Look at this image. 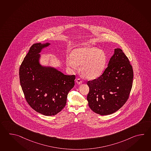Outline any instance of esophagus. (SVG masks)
I'll list each match as a JSON object with an SVG mask.
<instances>
[{"label": "esophagus", "mask_w": 151, "mask_h": 151, "mask_svg": "<svg viewBox=\"0 0 151 151\" xmlns=\"http://www.w3.org/2000/svg\"><path fill=\"white\" fill-rule=\"evenodd\" d=\"M76 83H77L78 84H81L82 83V81L81 80L80 78H78V79H77V80H76Z\"/></svg>", "instance_id": "obj_1"}]
</instances>
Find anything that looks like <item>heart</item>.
I'll use <instances>...</instances> for the list:
<instances>
[{
  "mask_svg": "<svg viewBox=\"0 0 151 151\" xmlns=\"http://www.w3.org/2000/svg\"><path fill=\"white\" fill-rule=\"evenodd\" d=\"M70 59L67 60V65L75 69L81 65L80 71L85 78L93 80L99 77L104 69L106 56L101 49L90 46L75 48L71 52Z\"/></svg>",
  "mask_w": 151,
  "mask_h": 151,
  "instance_id": "obj_1",
  "label": "heart"
}]
</instances>
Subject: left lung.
Listing matches in <instances>:
<instances>
[{
	"instance_id": "left-lung-1",
	"label": "left lung",
	"mask_w": 151,
	"mask_h": 151,
	"mask_svg": "<svg viewBox=\"0 0 151 151\" xmlns=\"http://www.w3.org/2000/svg\"><path fill=\"white\" fill-rule=\"evenodd\" d=\"M133 71L123 50L115 48L108 67L99 78L87 82V101L96 114L108 115L118 111L129 99L132 86Z\"/></svg>"
}]
</instances>
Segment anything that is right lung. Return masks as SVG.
<instances>
[{
    "label": "right lung",
    "instance_id": "right-lung-1",
    "mask_svg": "<svg viewBox=\"0 0 151 151\" xmlns=\"http://www.w3.org/2000/svg\"><path fill=\"white\" fill-rule=\"evenodd\" d=\"M50 43H34L19 69L25 99L31 108L45 116H54L65 108L75 75H66L51 66L40 63V52Z\"/></svg>",
    "mask_w": 151,
    "mask_h": 151
}]
</instances>
